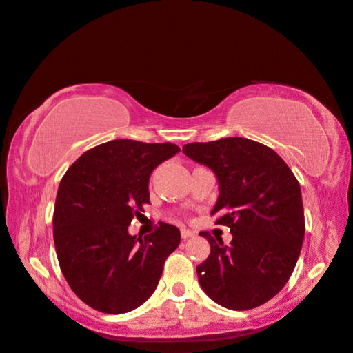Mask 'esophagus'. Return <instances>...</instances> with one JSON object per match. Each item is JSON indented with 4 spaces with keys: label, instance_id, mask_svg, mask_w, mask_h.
I'll return each instance as SVG.
<instances>
[{
    "label": "esophagus",
    "instance_id": "esophagus-1",
    "mask_svg": "<svg viewBox=\"0 0 353 353\" xmlns=\"http://www.w3.org/2000/svg\"><path fill=\"white\" fill-rule=\"evenodd\" d=\"M181 236L183 238V240H187V238H192V236H195V233L188 230V228H182V230H181Z\"/></svg>",
    "mask_w": 353,
    "mask_h": 353
}]
</instances>
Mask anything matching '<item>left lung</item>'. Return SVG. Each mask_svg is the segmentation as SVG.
I'll list each match as a JSON object with an SVG mask.
<instances>
[{
	"label": "left lung",
	"mask_w": 353,
	"mask_h": 353,
	"mask_svg": "<svg viewBox=\"0 0 353 353\" xmlns=\"http://www.w3.org/2000/svg\"><path fill=\"white\" fill-rule=\"evenodd\" d=\"M182 152L211 168L219 181L216 224L232 232L230 245L208 238L211 252L196 267L203 291L232 310H250L281 291L299 259L305 233L296 176L270 147L245 137L193 142Z\"/></svg>",
	"instance_id": "1"
}]
</instances>
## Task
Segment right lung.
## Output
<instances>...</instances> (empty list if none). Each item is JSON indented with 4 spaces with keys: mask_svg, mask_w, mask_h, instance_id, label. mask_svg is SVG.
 <instances>
[{
    "mask_svg": "<svg viewBox=\"0 0 353 353\" xmlns=\"http://www.w3.org/2000/svg\"><path fill=\"white\" fill-rule=\"evenodd\" d=\"M179 150L171 142L117 139L84 152L62 177L54 245L68 286L92 309L126 314L155 291L181 232L160 222L142 240L129 235L128 225L150 203L152 171Z\"/></svg>",
    "mask_w": 353,
    "mask_h": 353,
    "instance_id": "right-lung-1",
    "label": "right lung"
}]
</instances>
